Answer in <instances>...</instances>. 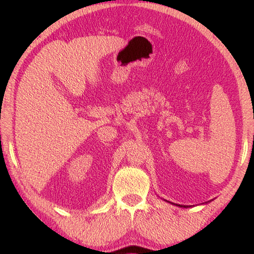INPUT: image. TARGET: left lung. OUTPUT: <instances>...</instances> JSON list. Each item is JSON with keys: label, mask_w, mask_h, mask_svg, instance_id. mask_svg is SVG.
I'll return each mask as SVG.
<instances>
[{"label": "left lung", "mask_w": 254, "mask_h": 254, "mask_svg": "<svg viewBox=\"0 0 254 254\" xmlns=\"http://www.w3.org/2000/svg\"><path fill=\"white\" fill-rule=\"evenodd\" d=\"M164 201H166V202H168V203H171V202H169V201H167V199H164ZM206 203V202H205ZM172 205H176V206H179V207H185V208H188V207H191V206H189V205H180V204H175V203H171ZM204 204V203H203Z\"/></svg>", "instance_id": "left-lung-1"}]
</instances>
